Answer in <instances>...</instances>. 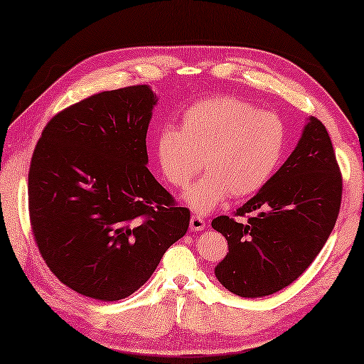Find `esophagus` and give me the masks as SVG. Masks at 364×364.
Masks as SVG:
<instances>
[{"label": "esophagus", "mask_w": 364, "mask_h": 364, "mask_svg": "<svg viewBox=\"0 0 364 364\" xmlns=\"http://www.w3.org/2000/svg\"><path fill=\"white\" fill-rule=\"evenodd\" d=\"M206 228V223H205V219L201 218V216H193L190 218V229L192 230H203Z\"/></svg>", "instance_id": "1"}]
</instances>
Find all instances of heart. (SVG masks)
I'll use <instances>...</instances> for the list:
<instances>
[{"label":"heart","mask_w":364,"mask_h":364,"mask_svg":"<svg viewBox=\"0 0 364 364\" xmlns=\"http://www.w3.org/2000/svg\"><path fill=\"white\" fill-rule=\"evenodd\" d=\"M287 130L276 112L221 95L196 101L182 114L181 129L164 126L156 135V158L171 186L187 190L186 201L208 213L232 196H247L269 181L281 163Z\"/></svg>","instance_id":"b5f03b06"}]
</instances>
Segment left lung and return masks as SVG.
Instances as JSON below:
<instances>
[{
    "label": "left lung",
    "mask_w": 364,
    "mask_h": 364,
    "mask_svg": "<svg viewBox=\"0 0 364 364\" xmlns=\"http://www.w3.org/2000/svg\"><path fill=\"white\" fill-rule=\"evenodd\" d=\"M342 201V174L324 124L309 117L287 161L234 216L213 219L229 253L218 281L245 299L272 295L296 281L323 250Z\"/></svg>",
    "instance_id": "obj_1"
}]
</instances>
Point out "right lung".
I'll return each instance as SVG.
<instances>
[{
    "instance_id": "obj_1",
    "label": "right lung",
    "mask_w": 364,
    "mask_h": 364,
    "mask_svg": "<svg viewBox=\"0 0 364 364\" xmlns=\"http://www.w3.org/2000/svg\"><path fill=\"white\" fill-rule=\"evenodd\" d=\"M156 101L148 85L92 95L51 117L33 150V238L50 271L88 299L132 295L188 230L190 211L146 168Z\"/></svg>"
}]
</instances>
